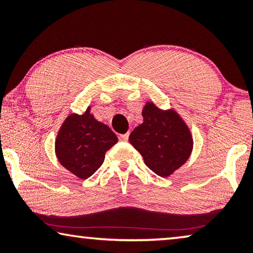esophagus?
Wrapping results in <instances>:
<instances>
[{
	"instance_id": "1",
	"label": "esophagus",
	"mask_w": 253,
	"mask_h": 253,
	"mask_svg": "<svg viewBox=\"0 0 253 253\" xmlns=\"http://www.w3.org/2000/svg\"><path fill=\"white\" fill-rule=\"evenodd\" d=\"M128 137H129V134H123V135H119V140H121V142H127L128 140Z\"/></svg>"
}]
</instances>
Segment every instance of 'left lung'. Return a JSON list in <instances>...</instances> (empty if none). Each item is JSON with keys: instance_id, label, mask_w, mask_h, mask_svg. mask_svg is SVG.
<instances>
[{"instance_id": "8db88e82", "label": "left lung", "mask_w": 253, "mask_h": 253, "mask_svg": "<svg viewBox=\"0 0 253 253\" xmlns=\"http://www.w3.org/2000/svg\"><path fill=\"white\" fill-rule=\"evenodd\" d=\"M144 122L129 135V143L154 173L166 177L187 161L193 140L187 126L174 110H161L147 102Z\"/></svg>"}]
</instances>
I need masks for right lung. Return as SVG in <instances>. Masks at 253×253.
I'll return each instance as SVG.
<instances>
[{
	"mask_svg": "<svg viewBox=\"0 0 253 253\" xmlns=\"http://www.w3.org/2000/svg\"><path fill=\"white\" fill-rule=\"evenodd\" d=\"M118 142L110 128L96 121L90 108L84 115H70L55 139L59 162L80 178H88L100 168L106 152Z\"/></svg>",
	"mask_w": 253,
	"mask_h": 253,
	"instance_id": "add662e5",
	"label": "right lung"
}]
</instances>
